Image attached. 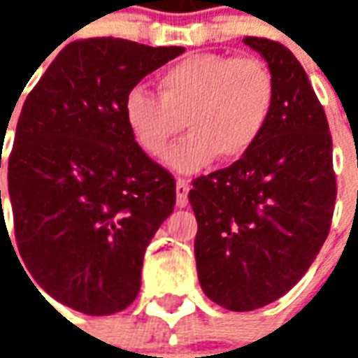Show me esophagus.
Returning <instances> with one entry per match:
<instances>
[{
  "label": "esophagus",
  "instance_id": "1",
  "mask_svg": "<svg viewBox=\"0 0 358 358\" xmlns=\"http://www.w3.org/2000/svg\"><path fill=\"white\" fill-rule=\"evenodd\" d=\"M187 192H189V182L184 178L176 180V205L180 209L187 207Z\"/></svg>",
  "mask_w": 358,
  "mask_h": 358
}]
</instances>
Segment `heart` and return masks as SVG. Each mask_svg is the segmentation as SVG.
<instances>
[{"label":"heart","instance_id":"1","mask_svg":"<svg viewBox=\"0 0 358 358\" xmlns=\"http://www.w3.org/2000/svg\"><path fill=\"white\" fill-rule=\"evenodd\" d=\"M161 95L136 86L122 105L136 143L157 157L184 126L186 140L169 149L164 161L192 172L245 155L263 136L276 101V84L264 61L228 53H197L169 66L159 82Z\"/></svg>","mask_w":358,"mask_h":358}]
</instances>
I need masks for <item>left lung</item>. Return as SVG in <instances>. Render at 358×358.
Here are the masks:
<instances>
[{"mask_svg": "<svg viewBox=\"0 0 358 358\" xmlns=\"http://www.w3.org/2000/svg\"><path fill=\"white\" fill-rule=\"evenodd\" d=\"M276 84L270 120L253 148L194 180L195 261L205 295L255 310L299 282L328 238L336 205L331 136L307 73L285 45L243 38Z\"/></svg>", "mask_w": 358, "mask_h": 358, "instance_id": "obj_1", "label": "left lung"}]
</instances>
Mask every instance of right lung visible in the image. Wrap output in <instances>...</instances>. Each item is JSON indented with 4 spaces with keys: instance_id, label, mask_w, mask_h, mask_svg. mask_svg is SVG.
<instances>
[{
    "instance_id": "add662e5",
    "label": "right lung",
    "mask_w": 358,
    "mask_h": 358,
    "mask_svg": "<svg viewBox=\"0 0 358 358\" xmlns=\"http://www.w3.org/2000/svg\"><path fill=\"white\" fill-rule=\"evenodd\" d=\"M184 51L76 40L22 105L7 164L15 240L36 284L78 313L115 315L136 299L145 248L174 209L176 182L136 143L122 105Z\"/></svg>"
}]
</instances>
